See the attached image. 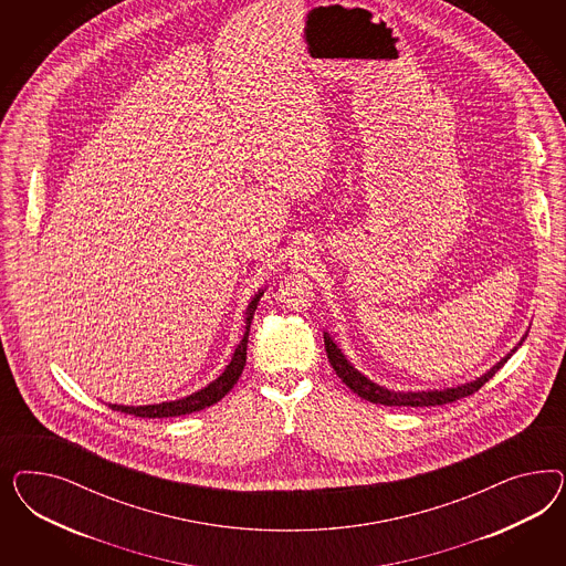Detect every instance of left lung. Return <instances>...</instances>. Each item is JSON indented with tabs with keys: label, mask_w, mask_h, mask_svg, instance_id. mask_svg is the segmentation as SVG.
Instances as JSON below:
<instances>
[{
	"label": "left lung",
	"mask_w": 566,
	"mask_h": 566,
	"mask_svg": "<svg viewBox=\"0 0 566 566\" xmlns=\"http://www.w3.org/2000/svg\"><path fill=\"white\" fill-rule=\"evenodd\" d=\"M523 340H525V338H523ZM523 340H521V343H523ZM324 343H326L327 359L332 363L336 376L340 377L344 384H346L355 395H359L360 398H365V400H369V402H376V405H386V407H436V405L454 402V400L464 398V396L475 395L485 381H490V377L496 376L497 369H500L506 360L511 359V355L521 346V343H518V346H514L513 350H511L504 359H500V363H496L488 374H483V376L473 379V381H469V384H463V386L446 388V390H429V392H395V390H388V388L377 386L371 379H367L363 374H359V371L346 360V357L340 353V348L334 344V340L329 338L327 332L324 334Z\"/></svg>",
	"instance_id": "obj_1"
}]
</instances>
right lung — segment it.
<instances>
[{"mask_svg": "<svg viewBox=\"0 0 566 566\" xmlns=\"http://www.w3.org/2000/svg\"><path fill=\"white\" fill-rule=\"evenodd\" d=\"M263 292L255 294V298L249 303L247 308V332L242 336L230 365L223 369L222 376L218 377L216 381H211L207 388L195 392V395L180 398V400H171V402H161V405H147V407H122V405H109L112 411L126 412V415H135V417H147V419H161V417H180V415H189V412L201 411L206 407L216 405L218 400H222L223 396L228 395L234 384L239 381L240 374L247 365V343H249V327H251V319L255 315L259 298Z\"/></svg>", "mask_w": 566, "mask_h": 566, "instance_id": "obj_1", "label": "right lung"}]
</instances>
